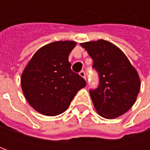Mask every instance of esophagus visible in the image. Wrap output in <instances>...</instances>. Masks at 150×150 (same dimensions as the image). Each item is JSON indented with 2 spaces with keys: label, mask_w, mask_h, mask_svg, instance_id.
Masks as SVG:
<instances>
[{
  "label": "esophagus",
  "mask_w": 150,
  "mask_h": 150,
  "mask_svg": "<svg viewBox=\"0 0 150 150\" xmlns=\"http://www.w3.org/2000/svg\"><path fill=\"white\" fill-rule=\"evenodd\" d=\"M79 75H81V76L82 78H84V79H86V73H85V72H84L83 70H81V72L79 73Z\"/></svg>",
  "instance_id": "34e87169"
}]
</instances>
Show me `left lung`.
<instances>
[{
  "label": "left lung",
  "mask_w": 150,
  "mask_h": 150,
  "mask_svg": "<svg viewBox=\"0 0 150 150\" xmlns=\"http://www.w3.org/2000/svg\"><path fill=\"white\" fill-rule=\"evenodd\" d=\"M93 59L99 85L89 94L97 113L107 119L126 113L135 103L141 81L123 52L113 43L98 40L81 43Z\"/></svg>",
  "instance_id": "left-lung-1"
}]
</instances>
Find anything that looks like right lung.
<instances>
[{"mask_svg":"<svg viewBox=\"0 0 150 150\" xmlns=\"http://www.w3.org/2000/svg\"><path fill=\"white\" fill-rule=\"evenodd\" d=\"M72 41L54 42L38 49L21 78L22 92L37 112L54 116L66 111L75 94L86 86L85 80L71 70Z\"/></svg>","mask_w":150,"mask_h":150,"instance_id":"add662e5","label":"right lung"}]
</instances>
